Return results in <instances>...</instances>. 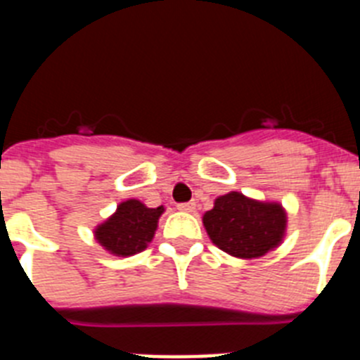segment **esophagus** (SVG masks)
<instances>
[{"label":"esophagus","mask_w":360,"mask_h":360,"mask_svg":"<svg viewBox=\"0 0 360 360\" xmlns=\"http://www.w3.org/2000/svg\"><path fill=\"white\" fill-rule=\"evenodd\" d=\"M176 207H178V211L193 212V211H195V202H184V203H178Z\"/></svg>","instance_id":"obj_1"}]
</instances>
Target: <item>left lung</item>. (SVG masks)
Returning <instances> with one entry per match:
<instances>
[{"label": "left lung", "instance_id": "1", "mask_svg": "<svg viewBox=\"0 0 360 360\" xmlns=\"http://www.w3.org/2000/svg\"><path fill=\"white\" fill-rule=\"evenodd\" d=\"M203 225L224 252L250 259L281 243L287 214L278 203L256 202L232 191L216 198L214 207L203 214Z\"/></svg>", "mask_w": 360, "mask_h": 360}]
</instances>
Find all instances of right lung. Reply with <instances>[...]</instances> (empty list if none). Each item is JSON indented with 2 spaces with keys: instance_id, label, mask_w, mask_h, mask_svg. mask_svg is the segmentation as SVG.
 <instances>
[{
  "instance_id": "obj_1",
  "label": "right lung",
  "mask_w": 360,
  "mask_h": 360,
  "mask_svg": "<svg viewBox=\"0 0 360 360\" xmlns=\"http://www.w3.org/2000/svg\"><path fill=\"white\" fill-rule=\"evenodd\" d=\"M164 207L149 209L139 200H128L117 212L95 229V238L115 256H133L148 247L155 236Z\"/></svg>"
}]
</instances>
